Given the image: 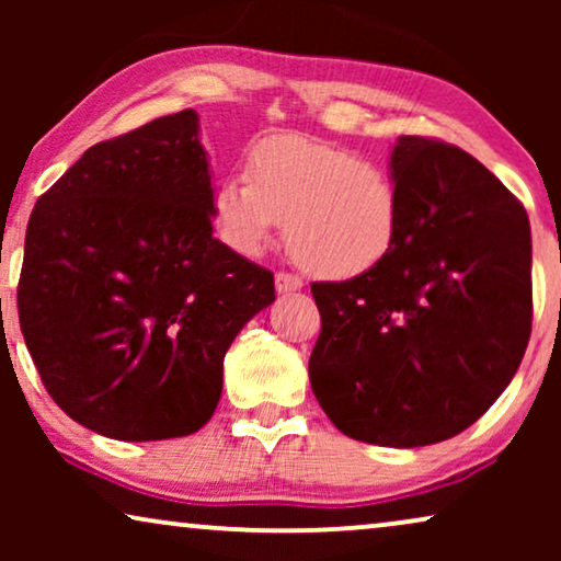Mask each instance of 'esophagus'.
<instances>
[{
  "label": "esophagus",
  "instance_id": "esophagus-1",
  "mask_svg": "<svg viewBox=\"0 0 561 561\" xmlns=\"http://www.w3.org/2000/svg\"><path fill=\"white\" fill-rule=\"evenodd\" d=\"M275 288H278V294H290V290H301L304 280L294 273L280 271V273H275Z\"/></svg>",
  "mask_w": 561,
  "mask_h": 561
}]
</instances>
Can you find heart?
<instances>
[{
  "instance_id": "1",
  "label": "heart",
  "mask_w": 561,
  "mask_h": 561,
  "mask_svg": "<svg viewBox=\"0 0 561 561\" xmlns=\"http://www.w3.org/2000/svg\"><path fill=\"white\" fill-rule=\"evenodd\" d=\"M244 178L214 186L211 219L242 255H257L286 221L294 260L321 278H357L390 255L401 232L396 179L375 160L283 133L252 142Z\"/></svg>"
}]
</instances>
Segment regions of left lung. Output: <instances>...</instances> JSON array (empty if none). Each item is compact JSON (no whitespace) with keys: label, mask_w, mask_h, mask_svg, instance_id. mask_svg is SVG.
<instances>
[{"label":"left lung","mask_w":561,"mask_h":561,"mask_svg":"<svg viewBox=\"0 0 561 561\" xmlns=\"http://www.w3.org/2000/svg\"><path fill=\"white\" fill-rule=\"evenodd\" d=\"M401 232L370 273L311 283L321 334L311 390L332 424L380 447H424L472 426L531 336L524 204L470 152L403 135L393 158Z\"/></svg>","instance_id":"8db88e82"}]
</instances>
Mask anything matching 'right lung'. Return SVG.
<instances>
[{
	"mask_svg": "<svg viewBox=\"0 0 561 561\" xmlns=\"http://www.w3.org/2000/svg\"><path fill=\"white\" fill-rule=\"evenodd\" d=\"M198 117L183 110L89 148L27 221L20 329L48 396L122 442L211 419L240 329L273 273L211 237Z\"/></svg>",
	"mask_w": 561,
	"mask_h": 561,
	"instance_id": "obj_1",
	"label": "right lung"
}]
</instances>
